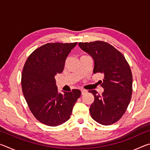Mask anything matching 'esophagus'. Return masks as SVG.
I'll return each mask as SVG.
<instances>
[{"label":"esophagus","mask_w":150,"mask_h":150,"mask_svg":"<svg viewBox=\"0 0 150 150\" xmlns=\"http://www.w3.org/2000/svg\"><path fill=\"white\" fill-rule=\"evenodd\" d=\"M81 94H82V95H83V94H85L87 92V91L85 90V89H81Z\"/></svg>","instance_id":"esophagus-1"}]
</instances>
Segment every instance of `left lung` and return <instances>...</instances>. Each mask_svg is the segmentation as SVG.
Here are the masks:
<instances>
[{
    "label": "left lung",
    "instance_id": "obj_1",
    "mask_svg": "<svg viewBox=\"0 0 150 150\" xmlns=\"http://www.w3.org/2000/svg\"><path fill=\"white\" fill-rule=\"evenodd\" d=\"M79 45L95 62L93 73H103L102 95L91 90L95 97L91 105V116L102 125L116 122L125 113L132 94V74L128 62L121 52L103 41L80 42Z\"/></svg>",
    "mask_w": 150,
    "mask_h": 150
}]
</instances>
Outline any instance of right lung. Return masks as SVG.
Returning <instances> with one entry per match:
<instances>
[{"label":"right lung","mask_w":150,"mask_h":150,"mask_svg":"<svg viewBox=\"0 0 150 150\" xmlns=\"http://www.w3.org/2000/svg\"><path fill=\"white\" fill-rule=\"evenodd\" d=\"M74 43H48L34 50L28 57L22 73V93L34 117L50 126H57L70 118L81 93L73 89L58 93L55 76L64 69L66 58Z\"/></svg>","instance_id":"right-lung-1"}]
</instances>
